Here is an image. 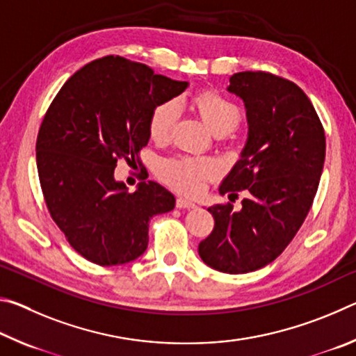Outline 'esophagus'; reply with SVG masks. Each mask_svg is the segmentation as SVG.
Here are the masks:
<instances>
[{
    "mask_svg": "<svg viewBox=\"0 0 356 356\" xmlns=\"http://www.w3.org/2000/svg\"><path fill=\"white\" fill-rule=\"evenodd\" d=\"M176 207H177V209H195L196 204L188 201V200H185V197H177Z\"/></svg>",
    "mask_w": 356,
    "mask_h": 356,
    "instance_id": "34e87169",
    "label": "esophagus"
}]
</instances>
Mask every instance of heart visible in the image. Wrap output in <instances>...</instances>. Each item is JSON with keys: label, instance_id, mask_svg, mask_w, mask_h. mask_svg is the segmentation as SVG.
<instances>
[{"label": "heart", "instance_id": "obj_1", "mask_svg": "<svg viewBox=\"0 0 356 356\" xmlns=\"http://www.w3.org/2000/svg\"><path fill=\"white\" fill-rule=\"evenodd\" d=\"M196 111L204 124L215 135H226L240 124L242 113L238 106L216 92L197 94L193 100ZM179 119V104L176 100L161 102L154 108L149 118V135L155 141H165L170 136L174 124ZM159 176L163 182L186 195H195L201 190L206 179L216 174V165L209 159L197 156H170L159 161Z\"/></svg>", "mask_w": 356, "mask_h": 356}]
</instances>
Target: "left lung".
<instances>
[{
	"instance_id": "left-lung-1",
	"label": "left lung",
	"mask_w": 356,
	"mask_h": 356,
	"mask_svg": "<svg viewBox=\"0 0 356 356\" xmlns=\"http://www.w3.org/2000/svg\"><path fill=\"white\" fill-rule=\"evenodd\" d=\"M227 91L243 100L248 140L220 185L229 200L246 193L242 209L216 204L210 236L197 246L209 267L250 273L273 262L303 225L325 161L321 119L297 84L268 72H238Z\"/></svg>"
}]
</instances>
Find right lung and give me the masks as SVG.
<instances>
[{
	"label": "right lung",
	"instance_id": "1",
	"mask_svg": "<svg viewBox=\"0 0 356 356\" xmlns=\"http://www.w3.org/2000/svg\"><path fill=\"white\" fill-rule=\"evenodd\" d=\"M186 86L146 64L105 56L75 72L51 102L35 143L42 193L53 221L88 261H135L147 248L150 218L176 206L152 180L129 193L114 168L120 159L140 163L150 113Z\"/></svg>",
	"mask_w": 356,
	"mask_h": 356
}]
</instances>
